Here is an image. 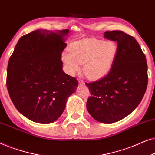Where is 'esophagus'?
Returning <instances> with one entry per match:
<instances>
[{
	"label": "esophagus",
	"instance_id": "34e87169",
	"mask_svg": "<svg viewBox=\"0 0 155 155\" xmlns=\"http://www.w3.org/2000/svg\"><path fill=\"white\" fill-rule=\"evenodd\" d=\"M78 81H79V84H80V85H84V82L83 80L79 79Z\"/></svg>",
	"mask_w": 155,
	"mask_h": 155
}]
</instances>
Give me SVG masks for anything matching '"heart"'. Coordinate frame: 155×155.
<instances>
[{
  "mask_svg": "<svg viewBox=\"0 0 155 155\" xmlns=\"http://www.w3.org/2000/svg\"><path fill=\"white\" fill-rule=\"evenodd\" d=\"M117 53V46L112 41L88 39L69 46V52L61 54V60L68 74L74 75L83 64L84 73L90 79H98L112 69Z\"/></svg>",
  "mask_w": 155,
  "mask_h": 155,
  "instance_id": "heart-1",
  "label": "heart"
}]
</instances>
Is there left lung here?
<instances>
[{
	"label": "left lung",
	"mask_w": 155,
	"mask_h": 155,
	"mask_svg": "<svg viewBox=\"0 0 155 155\" xmlns=\"http://www.w3.org/2000/svg\"><path fill=\"white\" fill-rule=\"evenodd\" d=\"M104 37L117 42V53L106 76L86 83L91 93L86 108L97 121L112 123L130 114L141 102L147 86V64L133 36L114 30L106 32Z\"/></svg>",
	"instance_id": "obj_1"
}]
</instances>
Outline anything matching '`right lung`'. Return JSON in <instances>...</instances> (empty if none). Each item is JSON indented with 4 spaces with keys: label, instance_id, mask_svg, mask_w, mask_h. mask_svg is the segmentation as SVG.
Instances as JSON below:
<instances>
[{
    "label": "right lung",
    "instance_id": "right-lung-1",
    "mask_svg": "<svg viewBox=\"0 0 155 155\" xmlns=\"http://www.w3.org/2000/svg\"><path fill=\"white\" fill-rule=\"evenodd\" d=\"M69 30H37L20 38L8 61L6 85L16 109L33 122L60 117L78 81L62 70Z\"/></svg>",
    "mask_w": 155,
    "mask_h": 155
}]
</instances>
